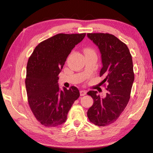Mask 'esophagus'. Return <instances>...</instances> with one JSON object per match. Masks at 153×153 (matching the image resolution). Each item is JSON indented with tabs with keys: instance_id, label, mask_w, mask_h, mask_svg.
Segmentation results:
<instances>
[{
	"instance_id": "esophagus-1",
	"label": "esophagus",
	"mask_w": 153,
	"mask_h": 153,
	"mask_svg": "<svg viewBox=\"0 0 153 153\" xmlns=\"http://www.w3.org/2000/svg\"><path fill=\"white\" fill-rule=\"evenodd\" d=\"M86 93H87V91H84V90H81V91H80V96H83L85 95V94H86Z\"/></svg>"
}]
</instances>
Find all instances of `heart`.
<instances>
[{
	"label": "heart",
	"mask_w": 153,
	"mask_h": 153,
	"mask_svg": "<svg viewBox=\"0 0 153 153\" xmlns=\"http://www.w3.org/2000/svg\"><path fill=\"white\" fill-rule=\"evenodd\" d=\"M90 51H92V50L91 49H90V48H86L85 50V52H90Z\"/></svg>",
	"instance_id": "obj_1"
}]
</instances>
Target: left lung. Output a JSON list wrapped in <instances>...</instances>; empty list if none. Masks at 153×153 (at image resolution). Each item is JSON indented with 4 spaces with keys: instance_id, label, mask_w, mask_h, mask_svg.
<instances>
[{
    "instance_id": "8db88e82",
    "label": "left lung",
    "mask_w": 153,
    "mask_h": 153,
    "mask_svg": "<svg viewBox=\"0 0 153 153\" xmlns=\"http://www.w3.org/2000/svg\"><path fill=\"white\" fill-rule=\"evenodd\" d=\"M87 37L100 51L103 66L100 76L104 77L103 84H108L103 98L97 91L87 92L94 101L87 117L96 126H105L116 121L130 98L134 81L132 57L126 45L112 34L88 33Z\"/></svg>"
}]
</instances>
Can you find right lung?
Returning <instances> with one entry per match:
<instances>
[{
    "mask_svg": "<svg viewBox=\"0 0 153 153\" xmlns=\"http://www.w3.org/2000/svg\"><path fill=\"white\" fill-rule=\"evenodd\" d=\"M85 34H56L41 42L29 59L27 100L35 117L45 126L55 127L65 122L73 103L79 98V90L75 86L60 89L58 75L69 54Z\"/></svg>",
    "mask_w": 153,
    "mask_h": 153,
    "instance_id": "obj_1",
    "label": "right lung"
}]
</instances>
